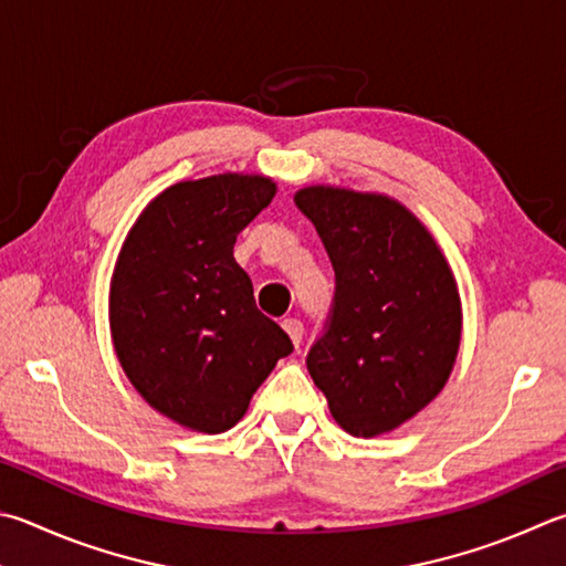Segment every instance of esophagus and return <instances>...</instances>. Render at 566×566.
<instances>
[{"mask_svg": "<svg viewBox=\"0 0 566 566\" xmlns=\"http://www.w3.org/2000/svg\"><path fill=\"white\" fill-rule=\"evenodd\" d=\"M282 326H284V332L290 334L292 344H294V346H300V344H302V336H304V326H302L300 318H292V316H290V318H284Z\"/></svg>", "mask_w": 566, "mask_h": 566, "instance_id": "1", "label": "esophagus"}]
</instances>
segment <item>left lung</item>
<instances>
[{"instance_id":"8db88e82","label":"left lung","mask_w":566,"mask_h":566,"mask_svg":"<svg viewBox=\"0 0 566 566\" xmlns=\"http://www.w3.org/2000/svg\"><path fill=\"white\" fill-rule=\"evenodd\" d=\"M294 202L336 274L332 314L306 368L346 433H390L453 371L462 332L455 276L426 224L388 195L312 185Z\"/></svg>"}]
</instances>
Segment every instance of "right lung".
<instances>
[{"label": "right lung", "mask_w": 566, "mask_h": 566, "mask_svg": "<svg viewBox=\"0 0 566 566\" xmlns=\"http://www.w3.org/2000/svg\"><path fill=\"white\" fill-rule=\"evenodd\" d=\"M274 192L272 178L242 172L170 185L140 212L111 276V338L128 381L198 433L238 423L294 348L256 310L232 254Z\"/></svg>", "instance_id": "right-lung-1"}]
</instances>
